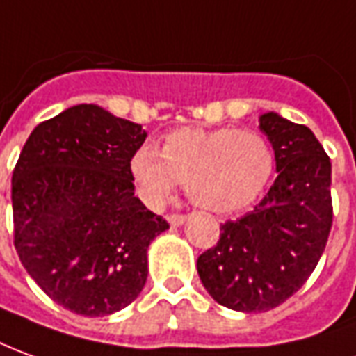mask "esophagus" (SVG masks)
<instances>
[{
	"instance_id": "esophagus-1",
	"label": "esophagus",
	"mask_w": 356,
	"mask_h": 356,
	"mask_svg": "<svg viewBox=\"0 0 356 356\" xmlns=\"http://www.w3.org/2000/svg\"><path fill=\"white\" fill-rule=\"evenodd\" d=\"M185 216H181V213H171V216H168V223L170 225H173V227H179V225H183L185 223Z\"/></svg>"
}]
</instances>
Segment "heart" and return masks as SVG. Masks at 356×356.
I'll list each match as a JSON object with an SVG mask.
<instances>
[{"label": "heart", "mask_w": 356, "mask_h": 356, "mask_svg": "<svg viewBox=\"0 0 356 356\" xmlns=\"http://www.w3.org/2000/svg\"><path fill=\"white\" fill-rule=\"evenodd\" d=\"M275 165L272 144L252 129H179L160 152L138 148L129 170L143 200L160 208L185 183L188 198L204 210L231 213L264 193Z\"/></svg>", "instance_id": "b5f03b06"}]
</instances>
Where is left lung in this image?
Listing matches in <instances>:
<instances>
[{
    "label": "left lung",
    "mask_w": 356,
    "mask_h": 356,
    "mask_svg": "<svg viewBox=\"0 0 356 356\" xmlns=\"http://www.w3.org/2000/svg\"><path fill=\"white\" fill-rule=\"evenodd\" d=\"M273 148L277 177L252 212L221 225L218 245L196 270L216 302L266 312L314 272L332 229V163L314 133L275 111L258 118Z\"/></svg>",
    "instance_id": "left-lung-1"
}]
</instances>
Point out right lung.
I'll return each mask as SVG.
<instances>
[{
    "label": "right lung",
    "instance_id": "add662e5",
    "mask_svg": "<svg viewBox=\"0 0 356 356\" xmlns=\"http://www.w3.org/2000/svg\"><path fill=\"white\" fill-rule=\"evenodd\" d=\"M148 133L96 104L40 123L11 183L15 248L57 305L109 316L140 295L168 221L135 196L129 163Z\"/></svg>",
    "mask_w": 356,
    "mask_h": 356
}]
</instances>
